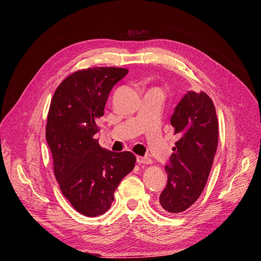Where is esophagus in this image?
I'll return each instance as SVG.
<instances>
[{
    "label": "esophagus",
    "instance_id": "esophagus-1",
    "mask_svg": "<svg viewBox=\"0 0 261 261\" xmlns=\"http://www.w3.org/2000/svg\"><path fill=\"white\" fill-rule=\"evenodd\" d=\"M136 162H138L139 164H151V159H149L147 156H141V155H138L136 156Z\"/></svg>",
    "mask_w": 261,
    "mask_h": 261
}]
</instances>
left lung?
I'll return each instance as SVG.
<instances>
[{
    "label": "left lung",
    "instance_id": "left-lung-1",
    "mask_svg": "<svg viewBox=\"0 0 261 261\" xmlns=\"http://www.w3.org/2000/svg\"><path fill=\"white\" fill-rule=\"evenodd\" d=\"M170 123L179 141L165 166L168 180L158 206L165 213L177 214L198 200L208 180L218 146L213 100L202 91H188L174 108Z\"/></svg>",
    "mask_w": 261,
    "mask_h": 261
}]
</instances>
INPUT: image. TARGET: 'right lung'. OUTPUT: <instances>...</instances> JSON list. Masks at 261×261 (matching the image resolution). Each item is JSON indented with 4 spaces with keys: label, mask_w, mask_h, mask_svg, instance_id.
Masks as SVG:
<instances>
[{
    "label": "right lung",
    "mask_w": 261,
    "mask_h": 261,
    "mask_svg": "<svg viewBox=\"0 0 261 261\" xmlns=\"http://www.w3.org/2000/svg\"><path fill=\"white\" fill-rule=\"evenodd\" d=\"M127 74L120 67L75 72L61 82L49 107L45 135L55 176L64 197L87 217L110 208L120 181L134 168L133 153L110 151L93 138L110 92Z\"/></svg>",
    "instance_id": "add662e5"
}]
</instances>
